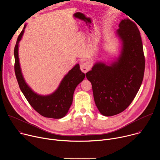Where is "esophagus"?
Instances as JSON below:
<instances>
[{
  "mask_svg": "<svg viewBox=\"0 0 160 160\" xmlns=\"http://www.w3.org/2000/svg\"><path fill=\"white\" fill-rule=\"evenodd\" d=\"M90 66L91 65L89 62H83L80 65V70L82 72H83L84 73H86L90 70Z\"/></svg>",
  "mask_w": 160,
  "mask_h": 160,
  "instance_id": "1",
  "label": "esophagus"
}]
</instances>
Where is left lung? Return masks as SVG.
I'll use <instances>...</instances> for the list:
<instances>
[{
  "instance_id": "1",
  "label": "left lung",
  "mask_w": 160,
  "mask_h": 160,
  "mask_svg": "<svg viewBox=\"0 0 160 160\" xmlns=\"http://www.w3.org/2000/svg\"><path fill=\"white\" fill-rule=\"evenodd\" d=\"M120 54L110 62H96L85 75L92 83L96 105L101 115L111 117L126 109L142 84L145 59L139 30L128 18L122 19L115 32Z\"/></svg>"
}]
</instances>
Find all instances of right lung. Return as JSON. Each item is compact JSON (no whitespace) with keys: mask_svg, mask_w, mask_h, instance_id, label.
I'll return each mask as SVG.
<instances>
[{"mask_svg":"<svg viewBox=\"0 0 160 160\" xmlns=\"http://www.w3.org/2000/svg\"><path fill=\"white\" fill-rule=\"evenodd\" d=\"M27 24L18 37L14 48V70L16 77L22 94L31 106L42 116L54 119L62 118L66 115L73 102L74 91L77 86L85 78L79 64L64 75L56 90L48 95L35 92L26 82L22 75L19 59V43L23 36Z\"/></svg>","mask_w":160,"mask_h":160,"instance_id":"obj_1","label":"right lung"}]
</instances>
